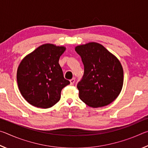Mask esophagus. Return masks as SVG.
I'll return each mask as SVG.
<instances>
[{"instance_id":"34e87169","label":"esophagus","mask_w":148,"mask_h":148,"mask_svg":"<svg viewBox=\"0 0 148 148\" xmlns=\"http://www.w3.org/2000/svg\"><path fill=\"white\" fill-rule=\"evenodd\" d=\"M70 82H71V85H73L75 82V79L72 78L71 80H70Z\"/></svg>"}]
</instances>
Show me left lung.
<instances>
[{
	"label": "left lung",
	"mask_w": 148,
	"mask_h": 148,
	"mask_svg": "<svg viewBox=\"0 0 148 148\" xmlns=\"http://www.w3.org/2000/svg\"><path fill=\"white\" fill-rule=\"evenodd\" d=\"M75 50L84 65L83 77L77 84L79 99L90 107L107 106L122 89L123 70L121 62L97 42L79 45Z\"/></svg>",
	"instance_id": "obj_1"
}]
</instances>
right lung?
Returning <instances> with one entry per match:
<instances>
[{
	"instance_id": "obj_1",
	"label": "right lung",
	"mask_w": 148,
	"mask_h": 148,
	"mask_svg": "<svg viewBox=\"0 0 148 148\" xmlns=\"http://www.w3.org/2000/svg\"><path fill=\"white\" fill-rule=\"evenodd\" d=\"M65 47L45 44L27 55L17 71L19 91L30 104L48 108L61 99L62 88L70 84L64 79L59 60Z\"/></svg>"
}]
</instances>
